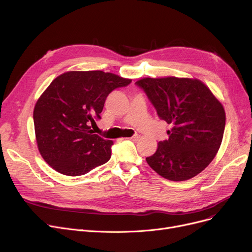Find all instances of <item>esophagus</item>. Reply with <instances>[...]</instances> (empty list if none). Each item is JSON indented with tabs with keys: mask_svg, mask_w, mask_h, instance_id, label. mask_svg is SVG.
<instances>
[{
	"mask_svg": "<svg viewBox=\"0 0 252 252\" xmlns=\"http://www.w3.org/2000/svg\"><path fill=\"white\" fill-rule=\"evenodd\" d=\"M139 136L138 135H135V136H133V137H130V138H128L129 140H131V141H138L139 140Z\"/></svg>",
	"mask_w": 252,
	"mask_h": 252,
	"instance_id": "esophagus-1",
	"label": "esophagus"
}]
</instances>
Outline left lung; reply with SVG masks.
<instances>
[{
  "label": "left lung",
  "mask_w": 252,
  "mask_h": 252,
  "mask_svg": "<svg viewBox=\"0 0 252 252\" xmlns=\"http://www.w3.org/2000/svg\"><path fill=\"white\" fill-rule=\"evenodd\" d=\"M136 84L144 90L158 116L171 128L146 161L169 181L194 178L214 160L222 141L226 112L220 101L200 79L144 77Z\"/></svg>",
  "instance_id": "left-lung-1"
}]
</instances>
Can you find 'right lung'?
<instances>
[{
    "mask_svg": "<svg viewBox=\"0 0 252 252\" xmlns=\"http://www.w3.org/2000/svg\"><path fill=\"white\" fill-rule=\"evenodd\" d=\"M131 82L101 70L67 71L57 76L37 99L33 124L37 149L58 173L82 176L107 162L113 141L94 134L110 93Z\"/></svg>",
    "mask_w": 252,
    "mask_h": 252,
    "instance_id": "obj_1",
    "label": "right lung"
}]
</instances>
